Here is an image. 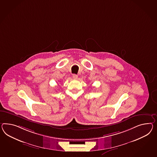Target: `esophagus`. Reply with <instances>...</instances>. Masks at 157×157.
<instances>
[{
  "mask_svg": "<svg viewBox=\"0 0 157 157\" xmlns=\"http://www.w3.org/2000/svg\"><path fill=\"white\" fill-rule=\"evenodd\" d=\"M73 79H75V80H76L77 78H78V76L77 75H75V74H74V75H73Z\"/></svg>",
  "mask_w": 157,
  "mask_h": 157,
  "instance_id": "34e87169",
  "label": "esophagus"
}]
</instances>
